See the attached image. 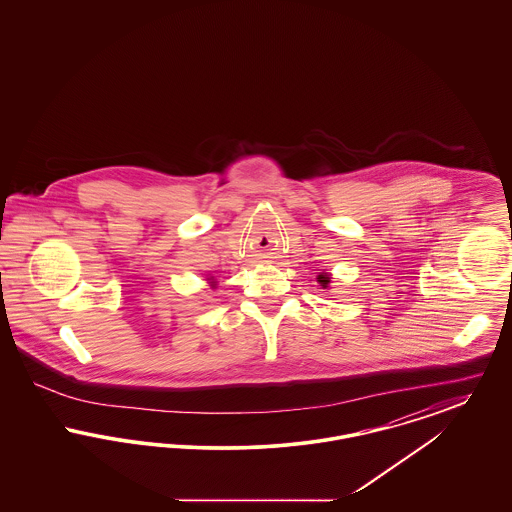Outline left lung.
<instances>
[{"mask_svg":"<svg viewBox=\"0 0 512 512\" xmlns=\"http://www.w3.org/2000/svg\"><path fill=\"white\" fill-rule=\"evenodd\" d=\"M330 280H332V274H328V272H320L317 276V282L322 286V290L330 288Z\"/></svg>","mask_w":512,"mask_h":512,"instance_id":"8db88e82","label":"left lung"}]
</instances>
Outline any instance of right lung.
Wrapping results in <instances>:
<instances>
[{"label": "right lung", "mask_w": 512, "mask_h": 512, "mask_svg": "<svg viewBox=\"0 0 512 512\" xmlns=\"http://www.w3.org/2000/svg\"><path fill=\"white\" fill-rule=\"evenodd\" d=\"M207 280H209V286H211V288H217V282H215V278H207Z\"/></svg>", "instance_id": "add662e5"}]
</instances>
